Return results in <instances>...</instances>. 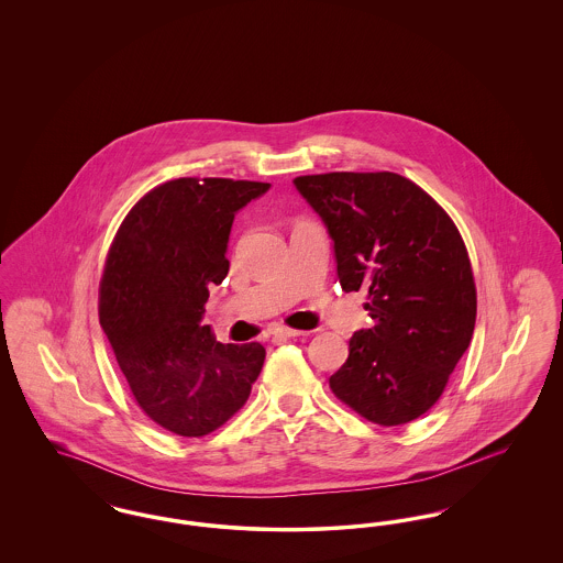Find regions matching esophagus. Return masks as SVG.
I'll use <instances>...</instances> for the list:
<instances>
[{
  "mask_svg": "<svg viewBox=\"0 0 563 563\" xmlns=\"http://www.w3.org/2000/svg\"><path fill=\"white\" fill-rule=\"evenodd\" d=\"M272 335H274V338H299V335H308V331H301V329H291V327L278 324V327H274Z\"/></svg>",
  "mask_w": 563,
  "mask_h": 563,
  "instance_id": "1",
  "label": "esophagus"
}]
</instances>
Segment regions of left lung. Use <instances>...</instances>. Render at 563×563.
Listing matches in <instances>:
<instances>
[{
  "mask_svg": "<svg viewBox=\"0 0 563 563\" xmlns=\"http://www.w3.org/2000/svg\"><path fill=\"white\" fill-rule=\"evenodd\" d=\"M295 188L333 241L342 289L367 291L375 324L350 338L329 377L340 401L379 427L407 424L443 395L468 349L477 291L464 241L429 194L397 173H324Z\"/></svg>",
  "mask_w": 563,
  "mask_h": 563,
  "instance_id": "left-lung-1",
  "label": "left lung"
}]
</instances>
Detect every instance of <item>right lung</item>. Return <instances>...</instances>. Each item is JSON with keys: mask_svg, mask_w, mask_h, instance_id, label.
Here are the masks:
<instances>
[{"mask_svg": "<svg viewBox=\"0 0 563 563\" xmlns=\"http://www.w3.org/2000/svg\"><path fill=\"white\" fill-rule=\"evenodd\" d=\"M269 184L181 177L147 191L124 217L106 262L99 321L134 401L181 437L225 424L251 395L266 349L221 344L202 324L221 285L234 214Z\"/></svg>", "mask_w": 563, "mask_h": 563, "instance_id": "obj_1", "label": "right lung"}]
</instances>
